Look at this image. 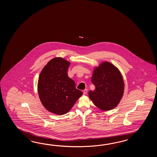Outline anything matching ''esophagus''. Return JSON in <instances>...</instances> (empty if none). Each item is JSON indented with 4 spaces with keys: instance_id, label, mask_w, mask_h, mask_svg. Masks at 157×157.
<instances>
[{
    "instance_id": "obj_1",
    "label": "esophagus",
    "mask_w": 157,
    "mask_h": 157,
    "mask_svg": "<svg viewBox=\"0 0 157 157\" xmlns=\"http://www.w3.org/2000/svg\"><path fill=\"white\" fill-rule=\"evenodd\" d=\"M87 93V89H85V90H83V94L84 95L86 94Z\"/></svg>"
}]
</instances>
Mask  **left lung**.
<instances>
[{
	"instance_id": "left-lung-1",
	"label": "left lung",
	"mask_w": 157,
	"mask_h": 157,
	"mask_svg": "<svg viewBox=\"0 0 157 157\" xmlns=\"http://www.w3.org/2000/svg\"><path fill=\"white\" fill-rule=\"evenodd\" d=\"M91 82L95 86L89 96L100 109L109 110L117 107L124 91V80L120 71L112 64L104 62L94 71Z\"/></svg>"
}]
</instances>
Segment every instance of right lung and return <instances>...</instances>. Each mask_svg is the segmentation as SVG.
I'll list each match as a JSON object with an SVG mask.
<instances>
[{"instance_id": "1", "label": "right lung", "mask_w": 157, "mask_h": 157, "mask_svg": "<svg viewBox=\"0 0 157 157\" xmlns=\"http://www.w3.org/2000/svg\"><path fill=\"white\" fill-rule=\"evenodd\" d=\"M70 64L62 58H53L44 67L39 77L37 89L41 103L48 111L58 115L69 112L83 94L68 76Z\"/></svg>"}]
</instances>
